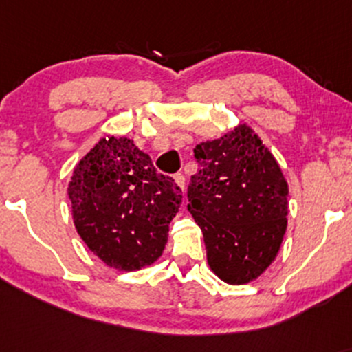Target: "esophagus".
Here are the masks:
<instances>
[{
	"label": "esophagus",
	"mask_w": 352,
	"mask_h": 352,
	"mask_svg": "<svg viewBox=\"0 0 352 352\" xmlns=\"http://www.w3.org/2000/svg\"><path fill=\"white\" fill-rule=\"evenodd\" d=\"M173 180H175L177 187H179L182 192H184V190H185V177L182 175V173H175V175H173Z\"/></svg>",
	"instance_id": "1"
}]
</instances>
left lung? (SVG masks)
Wrapping results in <instances>:
<instances>
[{
    "label": "left lung",
    "instance_id": "1",
    "mask_svg": "<svg viewBox=\"0 0 352 352\" xmlns=\"http://www.w3.org/2000/svg\"><path fill=\"white\" fill-rule=\"evenodd\" d=\"M199 172L188 212L204 233L212 272L230 285L256 280L286 232L288 184L272 152L248 125L193 148Z\"/></svg>",
    "mask_w": 352,
    "mask_h": 352
}]
</instances>
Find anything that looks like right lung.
Returning a JSON list of instances; mask_svg holds the SVG:
<instances>
[{
	"label": "right lung",
	"instance_id": "1",
	"mask_svg": "<svg viewBox=\"0 0 352 352\" xmlns=\"http://www.w3.org/2000/svg\"><path fill=\"white\" fill-rule=\"evenodd\" d=\"M76 230L92 253L122 272L152 265L167 243L182 192L127 137L100 139L69 182Z\"/></svg>",
	"mask_w": 352,
	"mask_h": 352
}]
</instances>
